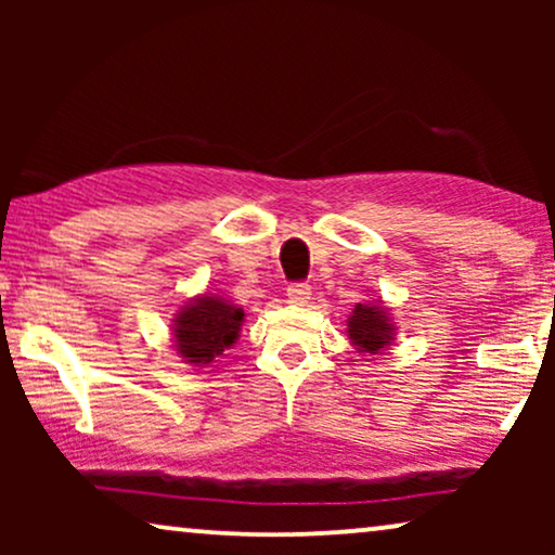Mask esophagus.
Instances as JSON below:
<instances>
[{"instance_id": "esophagus-1", "label": "esophagus", "mask_w": 555, "mask_h": 555, "mask_svg": "<svg viewBox=\"0 0 555 555\" xmlns=\"http://www.w3.org/2000/svg\"><path fill=\"white\" fill-rule=\"evenodd\" d=\"M310 295H313V291H310L308 283H293L287 287V300H291L293 306H306Z\"/></svg>"}]
</instances>
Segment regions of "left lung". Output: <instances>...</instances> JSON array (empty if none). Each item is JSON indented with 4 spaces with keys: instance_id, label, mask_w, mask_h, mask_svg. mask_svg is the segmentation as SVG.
I'll return each instance as SVG.
<instances>
[{
    "instance_id": "left-lung-1",
    "label": "left lung",
    "mask_w": 555,
    "mask_h": 555,
    "mask_svg": "<svg viewBox=\"0 0 555 555\" xmlns=\"http://www.w3.org/2000/svg\"><path fill=\"white\" fill-rule=\"evenodd\" d=\"M389 315L376 306H356L351 321H348V336L361 351L378 353L391 340Z\"/></svg>"
}]
</instances>
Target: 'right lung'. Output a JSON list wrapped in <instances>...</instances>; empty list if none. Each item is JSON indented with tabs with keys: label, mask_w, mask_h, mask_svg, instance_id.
Instances as JSON below:
<instances>
[{
	"label": "right lung",
	"mask_w": 555,
	"mask_h": 555,
	"mask_svg": "<svg viewBox=\"0 0 555 555\" xmlns=\"http://www.w3.org/2000/svg\"><path fill=\"white\" fill-rule=\"evenodd\" d=\"M242 318H245L242 308H234L224 298H207L204 295V298L194 300L192 306L181 310L177 318V328H173L177 351L196 366L211 363L215 356L234 344Z\"/></svg>",
	"instance_id": "1"
}]
</instances>
